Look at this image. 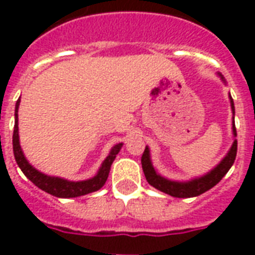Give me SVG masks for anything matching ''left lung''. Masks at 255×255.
I'll return each mask as SVG.
<instances>
[{"mask_svg": "<svg viewBox=\"0 0 255 255\" xmlns=\"http://www.w3.org/2000/svg\"><path fill=\"white\" fill-rule=\"evenodd\" d=\"M231 106H232V112L235 113V108H234V100L231 98ZM234 135L236 136V128L235 123H234ZM236 151H238V140H234V144L231 147L230 153L225 155V158L219 165L214 168L213 171L209 172L208 175H205L203 177L191 180L187 183H177V182H171V180H166L164 177H161L160 175H157L154 171V168L150 162V155H149V149L146 147L142 154V168H143V173L146 176V180L149 183L150 186H153L157 190L169 194L172 197L176 198H191L201 195L205 191H208L212 187H214L217 183L227 175V172L230 171V168L234 164V161L236 158Z\"/></svg>", "mask_w": 255, "mask_h": 255, "instance_id": "1", "label": "left lung"}]
</instances>
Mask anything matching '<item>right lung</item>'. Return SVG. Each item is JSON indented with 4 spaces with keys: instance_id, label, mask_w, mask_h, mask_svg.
Here are the masks:
<instances>
[{
    "instance_id": "add662e5",
    "label": "right lung",
    "mask_w": 255,
    "mask_h": 255,
    "mask_svg": "<svg viewBox=\"0 0 255 255\" xmlns=\"http://www.w3.org/2000/svg\"><path fill=\"white\" fill-rule=\"evenodd\" d=\"M20 98L16 102V109H14V128H13V136H12V143H13V154L14 160L17 162L19 168L23 171L25 176L30 179L31 182L35 184L36 187H39L47 194H52L54 197L58 198H75V197H82L90 192H94L97 190H100L104 184H105L106 179L109 176V171H111L112 162L116 158L117 153L122 149L123 143L116 144L113 149L111 150V154L106 157V160L104 161V164L101 166V169L98 173L95 175L93 179L89 180H84V182H68L60 177H52L43 175L41 172H38L35 168L28 164V161L25 160L24 154L21 151L19 143V132H17V109H19Z\"/></svg>"
}]
</instances>
